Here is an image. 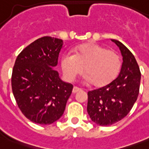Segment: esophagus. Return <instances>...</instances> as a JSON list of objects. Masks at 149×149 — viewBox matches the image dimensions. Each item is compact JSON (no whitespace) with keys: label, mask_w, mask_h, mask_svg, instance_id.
Listing matches in <instances>:
<instances>
[{"label":"esophagus","mask_w":149,"mask_h":149,"mask_svg":"<svg viewBox=\"0 0 149 149\" xmlns=\"http://www.w3.org/2000/svg\"><path fill=\"white\" fill-rule=\"evenodd\" d=\"M81 91V89L79 88V87H77V86H73V88H72V93H77L78 91Z\"/></svg>","instance_id":"obj_1"}]
</instances>
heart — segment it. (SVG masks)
Instances as JSON below:
<instances>
[{"mask_svg": "<svg viewBox=\"0 0 149 149\" xmlns=\"http://www.w3.org/2000/svg\"><path fill=\"white\" fill-rule=\"evenodd\" d=\"M61 67L68 79H74L85 70L88 81L97 86H103L117 77L121 61L116 52L96 43H87L76 48L74 53L66 52L63 54Z\"/></svg>", "mask_w": 149, "mask_h": 149, "instance_id": "obj_1", "label": "heart"}]
</instances>
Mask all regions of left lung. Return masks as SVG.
<instances>
[{
	"instance_id": "left-lung-1",
	"label": "left lung",
	"mask_w": 149,
	"mask_h": 149,
	"mask_svg": "<svg viewBox=\"0 0 149 149\" xmlns=\"http://www.w3.org/2000/svg\"><path fill=\"white\" fill-rule=\"evenodd\" d=\"M123 56L118 77L101 88L89 91L87 112L93 122L109 126L126 117L139 93L141 72L133 54L119 41L111 39Z\"/></svg>"
}]
</instances>
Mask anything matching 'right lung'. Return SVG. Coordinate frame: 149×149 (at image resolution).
Listing matches in <instances>:
<instances>
[{
	"label": "right lung",
	"mask_w": 149,
	"mask_h": 149,
	"mask_svg": "<svg viewBox=\"0 0 149 149\" xmlns=\"http://www.w3.org/2000/svg\"><path fill=\"white\" fill-rule=\"evenodd\" d=\"M63 41L44 36L24 48L13 67L11 87L22 113L38 125H50L61 118L73 86L61 80L53 68Z\"/></svg>",
	"instance_id": "add662e5"
}]
</instances>
